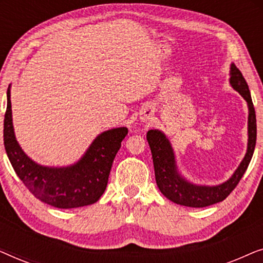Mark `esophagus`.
I'll use <instances>...</instances> for the list:
<instances>
[{"mask_svg": "<svg viewBox=\"0 0 263 263\" xmlns=\"http://www.w3.org/2000/svg\"><path fill=\"white\" fill-rule=\"evenodd\" d=\"M153 117V114H152V111H149L148 114H146V115H142L141 116V120H142V122H147V121H149L151 118Z\"/></svg>", "mask_w": 263, "mask_h": 263, "instance_id": "esophagus-1", "label": "esophagus"}]
</instances>
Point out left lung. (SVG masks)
I'll return each mask as SVG.
<instances>
[{
    "instance_id": "left-lung-1",
    "label": "left lung",
    "mask_w": 263,
    "mask_h": 263,
    "mask_svg": "<svg viewBox=\"0 0 263 263\" xmlns=\"http://www.w3.org/2000/svg\"><path fill=\"white\" fill-rule=\"evenodd\" d=\"M230 85L243 97L249 109L248 147L246 156L240 161L238 167L236 168L231 177L221 184L201 185L189 182L178 171L175 151L167 136L158 129H151L147 132V141L152 152L157 185L161 194L172 202L195 208L207 207L221 202L236 188L249 166L255 145H256V115H255L249 86L235 63H231V67H230Z\"/></svg>"
}]
</instances>
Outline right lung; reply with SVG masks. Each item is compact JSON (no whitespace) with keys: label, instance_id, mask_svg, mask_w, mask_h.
Segmentation results:
<instances>
[{"label":"right lung","instance_id":"right-lung-1","mask_svg":"<svg viewBox=\"0 0 263 263\" xmlns=\"http://www.w3.org/2000/svg\"><path fill=\"white\" fill-rule=\"evenodd\" d=\"M128 128L105 130L93 140L77 163L68 166H44L32 160L16 141L13 127L10 85L7 89V110L3 141L12 166L27 189L41 200L57 208H78L97 202L105 192L111 166L121 148Z\"/></svg>","mask_w":263,"mask_h":263}]
</instances>
